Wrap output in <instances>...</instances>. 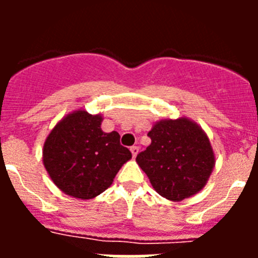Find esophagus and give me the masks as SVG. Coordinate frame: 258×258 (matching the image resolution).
Wrapping results in <instances>:
<instances>
[{"instance_id":"obj_1","label":"esophagus","mask_w":258,"mask_h":258,"mask_svg":"<svg viewBox=\"0 0 258 258\" xmlns=\"http://www.w3.org/2000/svg\"><path fill=\"white\" fill-rule=\"evenodd\" d=\"M138 147H137V146H133V147H131V152H132V155H133V157H136L137 156V154H138Z\"/></svg>"}]
</instances>
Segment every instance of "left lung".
<instances>
[{"label": "left lung", "instance_id": "obj_1", "mask_svg": "<svg viewBox=\"0 0 258 258\" xmlns=\"http://www.w3.org/2000/svg\"><path fill=\"white\" fill-rule=\"evenodd\" d=\"M149 137L151 145L136 161L159 195L181 202L206 187L216 156L200 125L184 116L164 118L152 125Z\"/></svg>", "mask_w": 258, "mask_h": 258}]
</instances>
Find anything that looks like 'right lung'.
Returning <instances> with one entry per match:
<instances>
[{
  "instance_id": "obj_1",
  "label": "right lung",
  "mask_w": 258,
  "mask_h": 258,
  "mask_svg": "<svg viewBox=\"0 0 258 258\" xmlns=\"http://www.w3.org/2000/svg\"><path fill=\"white\" fill-rule=\"evenodd\" d=\"M103 116L76 109L59 120L46 137L42 163L66 195L94 199L112 184L132 152L120 145L117 132L102 131Z\"/></svg>"
}]
</instances>
